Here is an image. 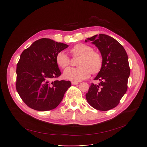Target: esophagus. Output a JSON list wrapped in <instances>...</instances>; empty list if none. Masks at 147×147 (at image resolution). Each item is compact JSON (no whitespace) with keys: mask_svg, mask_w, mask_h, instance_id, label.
I'll return each instance as SVG.
<instances>
[{"mask_svg":"<svg viewBox=\"0 0 147 147\" xmlns=\"http://www.w3.org/2000/svg\"><path fill=\"white\" fill-rule=\"evenodd\" d=\"M71 84L73 85H77V84H78V82H75V81H72Z\"/></svg>","mask_w":147,"mask_h":147,"instance_id":"esophagus-1","label":"esophagus"}]
</instances>
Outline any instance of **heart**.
I'll use <instances>...</instances> for the list:
<instances>
[{
  "mask_svg": "<svg viewBox=\"0 0 147 147\" xmlns=\"http://www.w3.org/2000/svg\"><path fill=\"white\" fill-rule=\"evenodd\" d=\"M70 52L73 56H79L77 67H70L63 73L65 78L73 81H80L90 77L91 73H98L102 66L100 55L86 44H78L74 45ZM56 61L59 67L65 69L70 65V59L63 52H59L56 56Z\"/></svg>",
  "mask_w": 147,
  "mask_h": 147,
  "instance_id": "heart-1",
  "label": "heart"
}]
</instances>
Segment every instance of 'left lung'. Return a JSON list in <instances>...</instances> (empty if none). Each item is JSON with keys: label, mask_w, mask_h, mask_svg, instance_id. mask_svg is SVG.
Returning a JSON list of instances; mask_svg holds the SVG:
<instances>
[{"label": "left lung", "mask_w": 147, "mask_h": 147, "mask_svg": "<svg viewBox=\"0 0 147 147\" xmlns=\"http://www.w3.org/2000/svg\"><path fill=\"white\" fill-rule=\"evenodd\" d=\"M99 49L102 57V66L91 84L86 96L94 108L102 111L112 109L119 103L126 92L130 69L128 56L123 47L113 38L100 34L87 38Z\"/></svg>", "instance_id": "obj_1"}]
</instances>
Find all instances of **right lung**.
Returning <instances> with one entry per match:
<instances>
[{
    "mask_svg": "<svg viewBox=\"0 0 147 147\" xmlns=\"http://www.w3.org/2000/svg\"><path fill=\"white\" fill-rule=\"evenodd\" d=\"M68 47L51 39L42 38L21 54L16 69V90L30 108L39 111L53 109L70 87V81H52L61 74L56 56Z\"/></svg>",
    "mask_w": 147,
    "mask_h": 147,
    "instance_id": "right-lung-1",
    "label": "right lung"
}]
</instances>
